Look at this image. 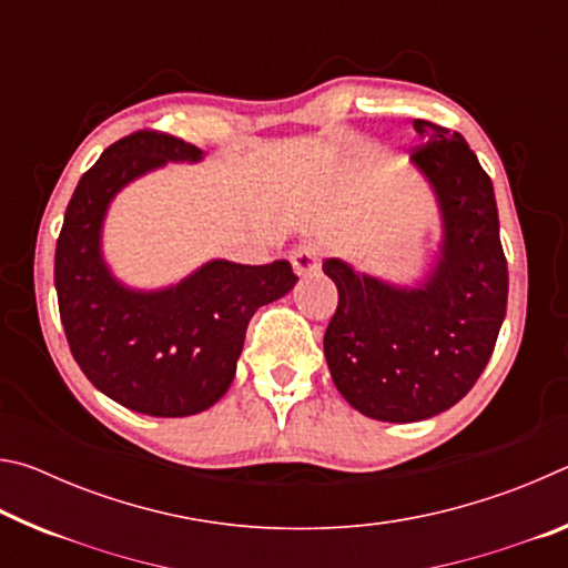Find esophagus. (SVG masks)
Listing matches in <instances>:
<instances>
[{
	"instance_id": "34e87169",
	"label": "esophagus",
	"mask_w": 568,
	"mask_h": 568,
	"mask_svg": "<svg viewBox=\"0 0 568 568\" xmlns=\"http://www.w3.org/2000/svg\"><path fill=\"white\" fill-rule=\"evenodd\" d=\"M291 263H293L297 275H315V273L321 271L323 250L315 247V245H301V247H295L293 255H291Z\"/></svg>"
}]
</instances>
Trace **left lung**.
Returning <instances> with one entry per match:
<instances>
[{
    "instance_id": "1",
    "label": "left lung",
    "mask_w": 568,
    "mask_h": 568,
    "mask_svg": "<svg viewBox=\"0 0 568 568\" xmlns=\"http://www.w3.org/2000/svg\"><path fill=\"white\" fill-rule=\"evenodd\" d=\"M413 162L444 217L440 257L420 287H393L335 257L323 263L338 307L323 351L335 388L363 416L410 423L458 403L484 373L501 331L508 267L491 178L458 132L413 120Z\"/></svg>"
}]
</instances>
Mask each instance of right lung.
I'll list each match as a JSON object with an SVG mask.
<instances>
[{"instance_id":"right-lung-1","label":"right lung","mask_w":568,"mask_h":568,"mask_svg":"<svg viewBox=\"0 0 568 568\" xmlns=\"http://www.w3.org/2000/svg\"><path fill=\"white\" fill-rule=\"evenodd\" d=\"M200 158V148L158 130L118 140L77 182L57 237V303L74 361L94 388L145 416H192L223 398L250 318L297 281L287 261H213L158 293L128 291L110 275L100 255L110 200L168 160Z\"/></svg>"}]
</instances>
